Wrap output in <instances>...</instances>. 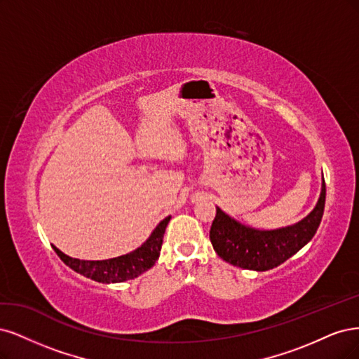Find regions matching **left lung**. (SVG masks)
<instances>
[{"label":"left lung","instance_id":"1","mask_svg":"<svg viewBox=\"0 0 359 359\" xmlns=\"http://www.w3.org/2000/svg\"><path fill=\"white\" fill-rule=\"evenodd\" d=\"M325 180L318 204L303 221L292 226L261 231L241 225L231 219L219 207L210 228V241L215 252L224 261L240 269L267 271L304 248L313 238L325 209Z\"/></svg>","mask_w":359,"mask_h":359}]
</instances>
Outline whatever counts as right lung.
Masks as SVG:
<instances>
[{
	"label": "right lung",
	"instance_id": "add662e5",
	"mask_svg": "<svg viewBox=\"0 0 359 359\" xmlns=\"http://www.w3.org/2000/svg\"><path fill=\"white\" fill-rule=\"evenodd\" d=\"M170 219L171 216L165 217L164 221H161L159 225L154 229V233L150 234V237L140 248L118 258L104 259V261H82V259L70 258L55 246L53 249L57 253V257L64 261L65 265H68V267L74 270L76 273L83 274L85 277H88V279L101 282V283L125 282V280L134 279V277L147 271L150 267H154L156 259L159 258L164 233Z\"/></svg>",
	"mask_w": 359,
	"mask_h": 359
}]
</instances>
